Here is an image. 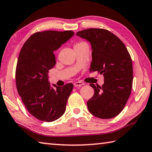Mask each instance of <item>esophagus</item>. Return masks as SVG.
<instances>
[{"instance_id": "1", "label": "esophagus", "mask_w": 152, "mask_h": 152, "mask_svg": "<svg viewBox=\"0 0 152 152\" xmlns=\"http://www.w3.org/2000/svg\"><path fill=\"white\" fill-rule=\"evenodd\" d=\"M83 85H84V83H82V82H80V81L75 82V83H73L74 87H81L82 86H83Z\"/></svg>"}]
</instances>
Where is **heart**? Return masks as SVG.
Returning <instances> with one entry per match:
<instances>
[{"label": "heart", "mask_w": 152, "mask_h": 152, "mask_svg": "<svg viewBox=\"0 0 152 152\" xmlns=\"http://www.w3.org/2000/svg\"><path fill=\"white\" fill-rule=\"evenodd\" d=\"M83 44H86V42H78V43H77L75 45V47L79 46V45H83Z\"/></svg>", "instance_id": "b5f03b06"}]
</instances>
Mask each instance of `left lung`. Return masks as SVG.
Returning <instances> with one entry per match:
<instances>
[{
	"label": "left lung",
	"instance_id": "1",
	"mask_svg": "<svg viewBox=\"0 0 152 152\" xmlns=\"http://www.w3.org/2000/svg\"><path fill=\"white\" fill-rule=\"evenodd\" d=\"M76 34L91 44L89 71H98L104 77L102 87L90 84L94 95L87 103L88 110L98 118H113L123 110L131 94L133 66L129 53L124 42L105 29L89 28Z\"/></svg>",
	"mask_w": 152,
	"mask_h": 152
}]
</instances>
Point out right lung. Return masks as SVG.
I'll use <instances>...</instances> for the list:
<instances>
[{
	"instance_id": "obj_1",
	"label": "right lung",
	"mask_w": 152,
	"mask_h": 152,
	"mask_svg": "<svg viewBox=\"0 0 152 152\" xmlns=\"http://www.w3.org/2000/svg\"><path fill=\"white\" fill-rule=\"evenodd\" d=\"M73 35L72 31L38 32L27 39L18 55V93L28 112L41 121H55L65 111L73 85L50 86L48 75L56 63L54 51Z\"/></svg>"
}]
</instances>
